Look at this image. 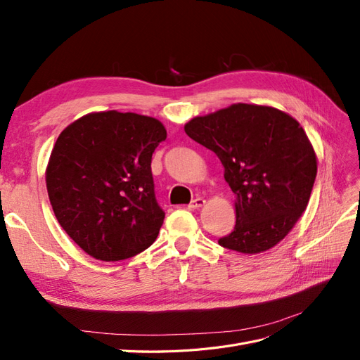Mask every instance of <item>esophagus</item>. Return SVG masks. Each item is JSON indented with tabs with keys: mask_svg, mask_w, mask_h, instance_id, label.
Listing matches in <instances>:
<instances>
[{
	"mask_svg": "<svg viewBox=\"0 0 360 360\" xmlns=\"http://www.w3.org/2000/svg\"><path fill=\"white\" fill-rule=\"evenodd\" d=\"M205 204V200L204 198H201V197H198V198H195L191 204H189V209L191 210H198V209H201V207Z\"/></svg>",
	"mask_w": 360,
	"mask_h": 360,
	"instance_id": "1",
	"label": "esophagus"
}]
</instances>
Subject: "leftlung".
<instances>
[{"label":"left lung","mask_w":360,"mask_h":360,"mask_svg":"<svg viewBox=\"0 0 360 360\" xmlns=\"http://www.w3.org/2000/svg\"><path fill=\"white\" fill-rule=\"evenodd\" d=\"M212 150L236 195V226L219 245L254 255L284 238L307 210L317 155L296 118L266 105L234 103L184 124Z\"/></svg>","instance_id":"8db88e82"}]
</instances>
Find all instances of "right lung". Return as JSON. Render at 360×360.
I'll return each mask as SVG.
<instances>
[{
  "mask_svg": "<svg viewBox=\"0 0 360 360\" xmlns=\"http://www.w3.org/2000/svg\"><path fill=\"white\" fill-rule=\"evenodd\" d=\"M167 139L159 120L102 111L60 134L46 167L57 221L84 252L102 261L153 245L165 219L155 197L151 156Z\"/></svg>",
  "mask_w": 360,
  "mask_h": 360,
  "instance_id": "right-lung-1",
  "label": "right lung"
}]
</instances>
